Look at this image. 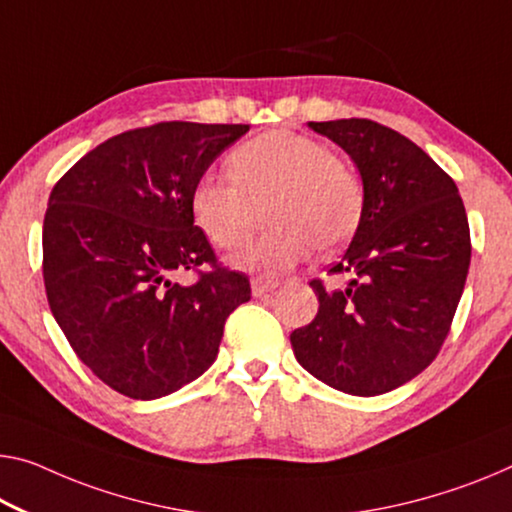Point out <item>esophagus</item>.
Here are the masks:
<instances>
[{"instance_id":"1","label":"esophagus","mask_w":512,"mask_h":512,"mask_svg":"<svg viewBox=\"0 0 512 512\" xmlns=\"http://www.w3.org/2000/svg\"><path fill=\"white\" fill-rule=\"evenodd\" d=\"M277 288H279V281L261 279V277L251 279V295H254V297H265V295H270L272 290H277Z\"/></svg>"}]
</instances>
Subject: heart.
I'll return each mask as SVG.
<instances>
[{
	"label": "heart",
	"mask_w": 512,
	"mask_h": 512,
	"mask_svg": "<svg viewBox=\"0 0 512 512\" xmlns=\"http://www.w3.org/2000/svg\"><path fill=\"white\" fill-rule=\"evenodd\" d=\"M230 176H199L192 212L212 245L233 249L254 231L258 206L272 199L274 224L231 258L240 270L277 277L313 249H336L364 212V185L348 162L322 141L293 130H267L229 157Z\"/></svg>",
	"instance_id": "obj_1"
}]
</instances>
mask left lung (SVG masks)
Segmentation results:
<instances>
[{"mask_svg":"<svg viewBox=\"0 0 512 512\" xmlns=\"http://www.w3.org/2000/svg\"><path fill=\"white\" fill-rule=\"evenodd\" d=\"M355 162L364 212L350 247L311 281L318 313L290 334L302 368L350 396H380L437 357L465 290L469 222L453 178L400 132L368 119L309 123Z\"/></svg>","mask_w":512,"mask_h":512,"instance_id":"8db88e82","label":"left lung"}]
</instances>
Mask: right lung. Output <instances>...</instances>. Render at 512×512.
I'll return each instance as SVG.
<instances>
[{"label":"right lung","instance_id":"right-lung-1","mask_svg":"<svg viewBox=\"0 0 512 512\" xmlns=\"http://www.w3.org/2000/svg\"><path fill=\"white\" fill-rule=\"evenodd\" d=\"M249 125L171 121L128 130L54 185L43 279L70 348L107 387L155 400L203 375L249 279L217 265L192 187ZM210 264L192 287L175 274Z\"/></svg>","mask_w":512,"mask_h":512}]
</instances>
